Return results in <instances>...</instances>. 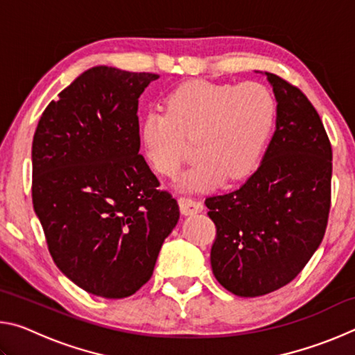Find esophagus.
Here are the masks:
<instances>
[{
    "instance_id": "obj_1",
    "label": "esophagus",
    "mask_w": 355,
    "mask_h": 355,
    "mask_svg": "<svg viewBox=\"0 0 355 355\" xmlns=\"http://www.w3.org/2000/svg\"><path fill=\"white\" fill-rule=\"evenodd\" d=\"M178 205H180V211H182L184 216L200 213L203 209V203L196 199H191V197H180Z\"/></svg>"
}]
</instances>
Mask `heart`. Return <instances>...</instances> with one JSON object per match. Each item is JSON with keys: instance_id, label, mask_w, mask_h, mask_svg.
<instances>
[{"instance_id": "obj_1", "label": "heart", "mask_w": 355, "mask_h": 355, "mask_svg": "<svg viewBox=\"0 0 355 355\" xmlns=\"http://www.w3.org/2000/svg\"><path fill=\"white\" fill-rule=\"evenodd\" d=\"M277 105L260 83L189 81L167 95L166 111L152 110L139 128L147 161L175 175L196 142L197 159L182 188L207 191L224 178L238 182L257 169L274 130Z\"/></svg>"}]
</instances>
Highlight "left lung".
Returning a JSON list of instances; mask_svg holds the SVG:
<instances>
[{
  "mask_svg": "<svg viewBox=\"0 0 355 355\" xmlns=\"http://www.w3.org/2000/svg\"><path fill=\"white\" fill-rule=\"evenodd\" d=\"M264 75L277 119L261 164L239 189L205 200L216 225L213 274L241 297L290 284L320 248L330 209L332 147L320 114L300 89Z\"/></svg>",
  "mask_w": 355,
  "mask_h": 355,
  "instance_id": "obj_1",
  "label": "left lung"
}]
</instances>
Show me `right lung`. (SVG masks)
I'll return each mask as SVG.
<instances>
[{
  "instance_id": "1",
  "label": "right lung",
  "mask_w": 355,
  "mask_h": 355,
  "mask_svg": "<svg viewBox=\"0 0 355 355\" xmlns=\"http://www.w3.org/2000/svg\"><path fill=\"white\" fill-rule=\"evenodd\" d=\"M155 73L98 65L42 114L33 139V205L61 272L84 291L123 299L153 274L180 219L139 155L137 105Z\"/></svg>"
}]
</instances>
